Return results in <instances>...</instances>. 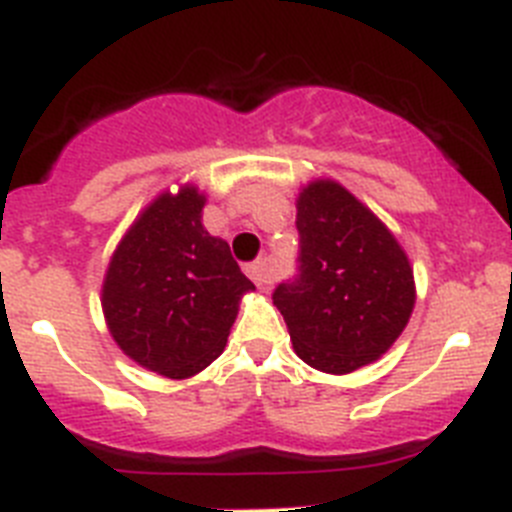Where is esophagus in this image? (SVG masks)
Instances as JSON below:
<instances>
[{
	"mask_svg": "<svg viewBox=\"0 0 512 512\" xmlns=\"http://www.w3.org/2000/svg\"><path fill=\"white\" fill-rule=\"evenodd\" d=\"M248 277L253 279V282L259 284V287H269L271 284V264L269 259H256L253 264H248Z\"/></svg>",
	"mask_w": 512,
	"mask_h": 512,
	"instance_id": "1",
	"label": "esophagus"
}]
</instances>
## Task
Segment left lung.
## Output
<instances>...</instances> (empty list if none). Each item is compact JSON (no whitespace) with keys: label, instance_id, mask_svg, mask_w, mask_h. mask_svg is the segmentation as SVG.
<instances>
[{"label":"left lung","instance_id":"obj_1","mask_svg":"<svg viewBox=\"0 0 512 512\" xmlns=\"http://www.w3.org/2000/svg\"><path fill=\"white\" fill-rule=\"evenodd\" d=\"M297 233V277L274 289V305L305 364L356 372L408 325L415 305L408 256L369 207L330 179L300 192Z\"/></svg>","mask_w":512,"mask_h":512}]
</instances>
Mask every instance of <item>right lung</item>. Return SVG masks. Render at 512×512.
<instances>
[{"label": "right lung", "instance_id": "1", "mask_svg": "<svg viewBox=\"0 0 512 512\" xmlns=\"http://www.w3.org/2000/svg\"><path fill=\"white\" fill-rule=\"evenodd\" d=\"M205 194L184 184L161 194L130 225L102 287L117 346L171 379L202 372L223 354L238 302L253 282L230 246L202 225Z\"/></svg>", "mask_w": 512, "mask_h": 512}]
</instances>
